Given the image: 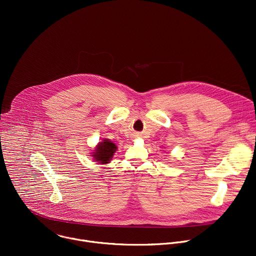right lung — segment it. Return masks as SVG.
<instances>
[{"label": "right lung", "mask_w": 256, "mask_h": 256, "mask_svg": "<svg viewBox=\"0 0 256 256\" xmlns=\"http://www.w3.org/2000/svg\"><path fill=\"white\" fill-rule=\"evenodd\" d=\"M116 151L117 146L109 139H105L98 143L93 152L92 157L94 158L95 162H98L100 164H107L111 161Z\"/></svg>", "instance_id": "1"}]
</instances>
